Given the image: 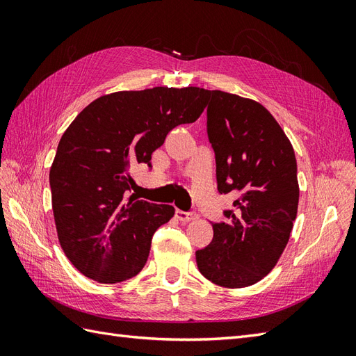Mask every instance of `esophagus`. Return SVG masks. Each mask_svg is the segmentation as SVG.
Listing matches in <instances>:
<instances>
[{"label":"esophagus","mask_w":356,"mask_h":356,"mask_svg":"<svg viewBox=\"0 0 356 356\" xmlns=\"http://www.w3.org/2000/svg\"><path fill=\"white\" fill-rule=\"evenodd\" d=\"M175 217L181 221H193L197 218V213L195 211H181V209H175Z\"/></svg>","instance_id":"obj_1"}]
</instances>
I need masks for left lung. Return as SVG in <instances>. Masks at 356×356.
<instances>
[{
	"instance_id": "obj_1",
	"label": "left lung",
	"mask_w": 356,
	"mask_h": 356,
	"mask_svg": "<svg viewBox=\"0 0 356 356\" xmlns=\"http://www.w3.org/2000/svg\"><path fill=\"white\" fill-rule=\"evenodd\" d=\"M207 131L217 187L232 195L229 222H212V242L196 251L200 273L225 288L254 285L272 270L298 207L297 160L282 127L261 104L207 90Z\"/></svg>"
}]
</instances>
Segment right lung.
<instances>
[{"mask_svg": "<svg viewBox=\"0 0 356 356\" xmlns=\"http://www.w3.org/2000/svg\"><path fill=\"white\" fill-rule=\"evenodd\" d=\"M204 106V89L153 88L101 96L75 117L49 178L59 242L80 273L117 284L143 270L153 234L175 209L127 197L131 170L152 168L166 135L196 122Z\"/></svg>", "mask_w": 356, "mask_h": 356, "instance_id": "add662e5", "label": "right lung"}]
</instances>
